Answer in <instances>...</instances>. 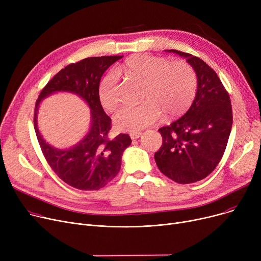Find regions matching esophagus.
Here are the masks:
<instances>
[{"mask_svg": "<svg viewBox=\"0 0 261 261\" xmlns=\"http://www.w3.org/2000/svg\"><path fill=\"white\" fill-rule=\"evenodd\" d=\"M141 135H142V132H131L130 133V138L132 140H136V139H139Z\"/></svg>", "mask_w": 261, "mask_h": 261, "instance_id": "obj_1", "label": "esophagus"}]
</instances>
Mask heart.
<instances>
[{
    "label": "heart",
    "instance_id": "1",
    "mask_svg": "<svg viewBox=\"0 0 261 261\" xmlns=\"http://www.w3.org/2000/svg\"><path fill=\"white\" fill-rule=\"evenodd\" d=\"M127 79L144 82L138 106L123 107L114 116L119 131L138 132L152 125L165 113L167 117L185 113L193 105L198 90L195 68L185 60L169 61L164 57L139 54L116 68ZM98 98L107 111H114L120 101V85L115 72L107 74L99 84Z\"/></svg>",
    "mask_w": 261,
    "mask_h": 261
}]
</instances>
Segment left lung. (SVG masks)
<instances>
[{
    "mask_svg": "<svg viewBox=\"0 0 261 261\" xmlns=\"http://www.w3.org/2000/svg\"><path fill=\"white\" fill-rule=\"evenodd\" d=\"M186 58L198 77L196 98L188 111L159 129L162 146L154 160L162 173L179 184L203 180L220 163L232 125L228 92L213 68L199 57L167 49Z\"/></svg>",
    "mask_w": 261,
    "mask_h": 261,
    "instance_id": "left-lung-1",
    "label": "left lung"
}]
</instances>
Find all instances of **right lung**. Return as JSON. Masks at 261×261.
Instances as JSON below:
<instances>
[{
    "mask_svg": "<svg viewBox=\"0 0 261 261\" xmlns=\"http://www.w3.org/2000/svg\"><path fill=\"white\" fill-rule=\"evenodd\" d=\"M120 58L122 56L91 57L66 65L47 82L36 102L34 127L47 164L64 183L80 190H98L111 182L119 172L123 150L131 144L130 136L126 133H120L114 139L109 138L112 121L105 113L98 98L101 76ZM58 90L79 94L89 105L92 114L88 135L68 150H59L46 144L36 128L38 102Z\"/></svg>",
    "mask_w": 261,
    "mask_h": 261,
    "instance_id": "obj_1",
    "label": "right lung"
}]
</instances>
